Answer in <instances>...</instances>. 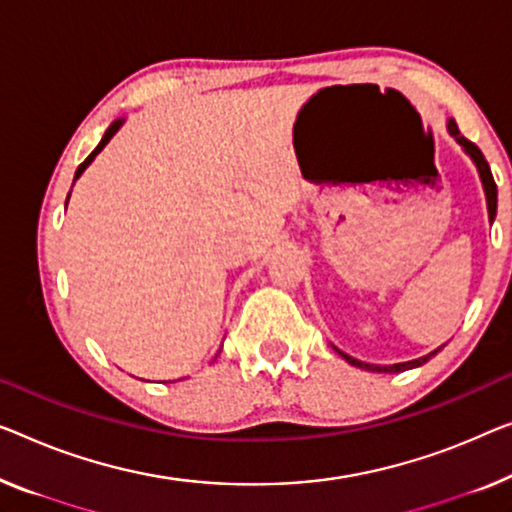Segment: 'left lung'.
I'll return each mask as SVG.
<instances>
[{
  "label": "left lung",
  "instance_id": "left-lung-1",
  "mask_svg": "<svg viewBox=\"0 0 512 512\" xmlns=\"http://www.w3.org/2000/svg\"><path fill=\"white\" fill-rule=\"evenodd\" d=\"M448 133H451L455 137V142L460 144V147L464 149V154L471 156V160H474V165L478 167V174H480V181H483V190H485V197H487V213H490V223L494 220V216H497V183H494V177H492V170L490 165H487V160L483 156V151H480L474 142L467 140L460 133V128H457L455 119H448ZM441 349V347H439ZM439 349H434V352H430L427 356H421L416 358V361H407V363H395V365H370V363H363V361H356V358L342 354L340 349H335L342 358L349 365H356V368H363V370H370V372H404V370H411V368H418V365H423L430 361V358L439 352Z\"/></svg>",
  "mask_w": 512,
  "mask_h": 512
}]
</instances>
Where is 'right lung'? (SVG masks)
I'll use <instances>...</instances> for the list:
<instances>
[{
	"instance_id": "add662e5",
	"label": "right lung",
	"mask_w": 512,
	"mask_h": 512,
	"mask_svg": "<svg viewBox=\"0 0 512 512\" xmlns=\"http://www.w3.org/2000/svg\"><path fill=\"white\" fill-rule=\"evenodd\" d=\"M121 124H124V119H117V121H112V124H110V128H108V131H105V135H103V140H101V142H98V147H96L94 151H91V154L87 156V160H85V163H82V165L78 167V170H75V179H73V183L80 179V174L87 170V167H89V163H91V160H94V158H96L98 154H101V151H103V147H105V144H108V142L112 140V135L119 131V128H121ZM68 197H71V193H68ZM66 204H68V200H66Z\"/></svg>"
}]
</instances>
